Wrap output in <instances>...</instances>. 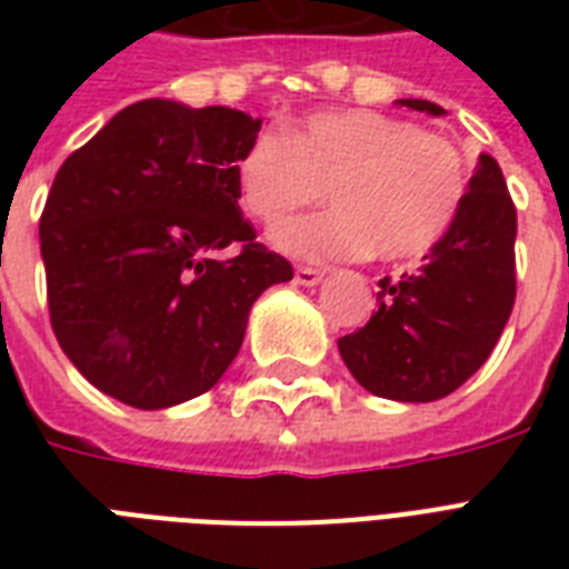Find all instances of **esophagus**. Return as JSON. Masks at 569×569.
Segmentation results:
<instances>
[{
    "instance_id": "obj_1",
    "label": "esophagus",
    "mask_w": 569,
    "mask_h": 569,
    "mask_svg": "<svg viewBox=\"0 0 569 569\" xmlns=\"http://www.w3.org/2000/svg\"><path fill=\"white\" fill-rule=\"evenodd\" d=\"M321 277H325V271H321V268H312V266H298V268H295V283L319 286Z\"/></svg>"
}]
</instances>
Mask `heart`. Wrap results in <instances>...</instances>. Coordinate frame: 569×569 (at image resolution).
Listing matches in <instances>:
<instances>
[{"instance_id":"1","label":"heart","mask_w":569,"mask_h":569,"mask_svg":"<svg viewBox=\"0 0 569 569\" xmlns=\"http://www.w3.org/2000/svg\"><path fill=\"white\" fill-rule=\"evenodd\" d=\"M232 173L239 206L262 223L316 203L325 189L328 212L271 230L277 250L310 262L422 257L458 221L469 191L451 138L375 109H321L286 123L283 136L257 132Z\"/></svg>"}]
</instances>
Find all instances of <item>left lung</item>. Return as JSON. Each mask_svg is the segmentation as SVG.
<instances>
[{
  "label": "left lung",
  "mask_w": 569,
  "mask_h": 569,
  "mask_svg": "<svg viewBox=\"0 0 569 569\" xmlns=\"http://www.w3.org/2000/svg\"><path fill=\"white\" fill-rule=\"evenodd\" d=\"M440 118L428 100H398ZM517 209L493 156H478L458 221L422 268L383 277L378 312L366 328L339 339L348 372L372 396L437 401L485 366L517 298Z\"/></svg>",
  "instance_id": "left-lung-1"
}]
</instances>
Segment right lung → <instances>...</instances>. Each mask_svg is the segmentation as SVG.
Returning <instances> with one entry per match:
<instances>
[{"mask_svg": "<svg viewBox=\"0 0 569 569\" xmlns=\"http://www.w3.org/2000/svg\"><path fill=\"white\" fill-rule=\"evenodd\" d=\"M262 120L141 100L58 168L40 214L49 321L106 396L162 410L236 360L250 307L292 266L257 241L236 156Z\"/></svg>", "mask_w": 569, "mask_h": 569, "instance_id": "add662e5", "label": "right lung"}]
</instances>
